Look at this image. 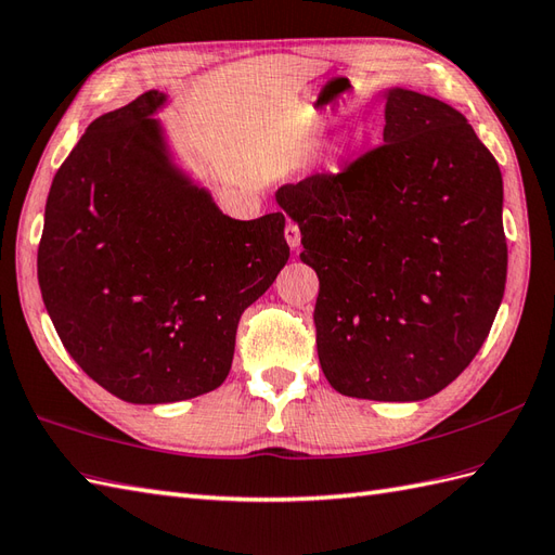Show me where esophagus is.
<instances>
[{"label":"esophagus","instance_id":"34e87169","mask_svg":"<svg viewBox=\"0 0 555 555\" xmlns=\"http://www.w3.org/2000/svg\"><path fill=\"white\" fill-rule=\"evenodd\" d=\"M283 234H286V241H288V246H291L293 250L300 246V227L295 224V222H291V219H288L286 229H283Z\"/></svg>","mask_w":555,"mask_h":555}]
</instances>
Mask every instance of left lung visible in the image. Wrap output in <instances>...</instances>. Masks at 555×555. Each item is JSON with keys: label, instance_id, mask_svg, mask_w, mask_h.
<instances>
[{"label": "left lung", "instance_id": "obj_1", "mask_svg": "<svg viewBox=\"0 0 555 555\" xmlns=\"http://www.w3.org/2000/svg\"><path fill=\"white\" fill-rule=\"evenodd\" d=\"M276 203L319 276V364L340 395L416 402L473 362L508 250L501 170L456 108L390 89L383 144Z\"/></svg>", "mask_w": 555, "mask_h": 555}]
</instances>
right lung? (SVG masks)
Listing matches in <instances>:
<instances>
[{
    "label": "right lung",
    "mask_w": 555,
    "mask_h": 555,
    "mask_svg": "<svg viewBox=\"0 0 555 555\" xmlns=\"http://www.w3.org/2000/svg\"><path fill=\"white\" fill-rule=\"evenodd\" d=\"M149 89L87 127L51 182L37 279L89 378L134 404L210 392L236 328L288 262L286 217L241 222L167 163Z\"/></svg>",
    "instance_id": "obj_1"
}]
</instances>
